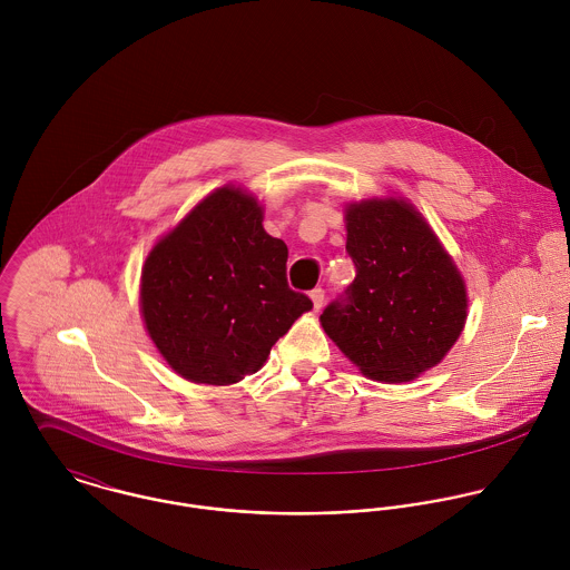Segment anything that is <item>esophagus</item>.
<instances>
[{
  "instance_id": "obj_1",
  "label": "esophagus",
  "mask_w": 570,
  "mask_h": 570,
  "mask_svg": "<svg viewBox=\"0 0 570 570\" xmlns=\"http://www.w3.org/2000/svg\"><path fill=\"white\" fill-rule=\"evenodd\" d=\"M312 303H314V309H316V312L323 309V305H325V289H323V287H316V289L312 292Z\"/></svg>"
}]
</instances>
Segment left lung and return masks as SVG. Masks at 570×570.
<instances>
[{
	"label": "left lung",
	"mask_w": 570,
	"mask_h": 570,
	"mask_svg": "<svg viewBox=\"0 0 570 570\" xmlns=\"http://www.w3.org/2000/svg\"><path fill=\"white\" fill-rule=\"evenodd\" d=\"M346 252L355 281L326 305V335L377 382H410L439 364L463 331L468 296L423 217L402 199L351 204Z\"/></svg>",
	"instance_id": "left-lung-1"
}]
</instances>
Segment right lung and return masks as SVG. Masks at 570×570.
<instances>
[{
	"instance_id": "add662e5",
	"label": "right lung",
	"mask_w": 570,
	"mask_h": 570,
	"mask_svg": "<svg viewBox=\"0 0 570 570\" xmlns=\"http://www.w3.org/2000/svg\"><path fill=\"white\" fill-rule=\"evenodd\" d=\"M263 210L219 188L156 245L142 269L145 325L175 373L226 386L256 373L274 342L314 307L287 283V245Z\"/></svg>"
}]
</instances>
